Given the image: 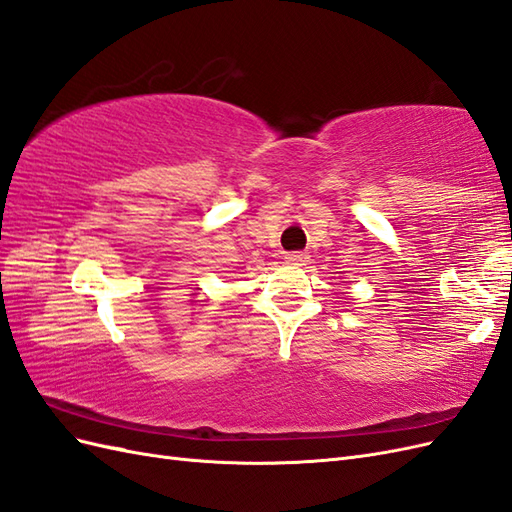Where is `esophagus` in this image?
Segmentation results:
<instances>
[{
	"instance_id": "esophagus-1",
	"label": "esophagus",
	"mask_w": 512,
	"mask_h": 512,
	"mask_svg": "<svg viewBox=\"0 0 512 512\" xmlns=\"http://www.w3.org/2000/svg\"><path fill=\"white\" fill-rule=\"evenodd\" d=\"M307 260H309V256L305 252H290V254H286V262H290V265L301 267V265H305Z\"/></svg>"
}]
</instances>
